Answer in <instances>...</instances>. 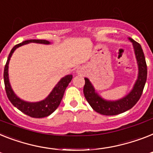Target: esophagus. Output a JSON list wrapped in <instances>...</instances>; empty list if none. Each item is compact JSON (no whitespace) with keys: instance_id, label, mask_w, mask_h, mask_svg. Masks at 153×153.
Returning a JSON list of instances; mask_svg holds the SVG:
<instances>
[{"instance_id":"esophagus-1","label":"esophagus","mask_w":153,"mask_h":153,"mask_svg":"<svg viewBox=\"0 0 153 153\" xmlns=\"http://www.w3.org/2000/svg\"><path fill=\"white\" fill-rule=\"evenodd\" d=\"M77 72L79 73V74H82L83 70L82 68H78V70H77Z\"/></svg>"}]
</instances>
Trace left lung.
<instances>
[{
    "mask_svg": "<svg viewBox=\"0 0 153 153\" xmlns=\"http://www.w3.org/2000/svg\"><path fill=\"white\" fill-rule=\"evenodd\" d=\"M128 39L132 42L135 57L137 59V68H138L137 80L129 94L119 100H106L101 97L97 93L89 79L85 78V82L83 88L84 96L89 105L92 107V108L101 115H119L120 113L132 108L138 101L143 92L147 79V65L145 62V55L141 45L135 42L132 38H128Z\"/></svg>",
    "mask_w": 153,
    "mask_h": 153,
    "instance_id": "obj_1",
    "label": "left lung"
}]
</instances>
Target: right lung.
<instances>
[{
  "instance_id": "obj_1",
  "label": "right lung",
  "mask_w": 153,
  "mask_h": 153,
  "mask_svg": "<svg viewBox=\"0 0 153 153\" xmlns=\"http://www.w3.org/2000/svg\"><path fill=\"white\" fill-rule=\"evenodd\" d=\"M29 43H38V44L44 45L50 44V42L46 40L33 39V40L24 41L22 43L16 45L12 48L8 57L5 67H4V85H5L6 94H7L8 100L11 101L12 105L26 115L33 118L46 117V116L51 115L58 108L61 102L62 98L64 97L66 88L68 84L71 82L73 76L72 74H68V75L63 77L55 85V87L53 88L50 94H48V97L41 101L28 102V101L22 100L21 98L19 97L14 93L12 86H11V84H10L9 77H8V64H9L10 59L16 48H18L19 47L22 46V45H24L29 44Z\"/></svg>"
}]
</instances>
